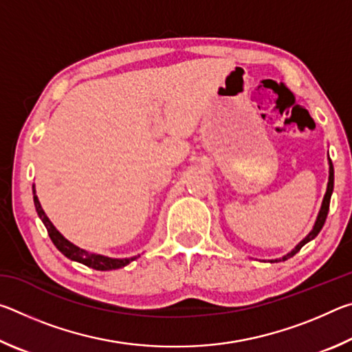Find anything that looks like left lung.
<instances>
[{
    "mask_svg": "<svg viewBox=\"0 0 352 352\" xmlns=\"http://www.w3.org/2000/svg\"><path fill=\"white\" fill-rule=\"evenodd\" d=\"M332 190H333V166H332V162L329 158V182H327V189H326V194H324V199H323V205H321V210L318 212V217H317V222H315L314 225V230L309 233L305 239H302L298 245L292 250L290 253H287L285 256H283V258L279 259H275L272 262H278V261H287L289 258H292V256H295L300 250L306 245V243L309 241H312L317 237V234L321 231V228H323V225L326 222V217H327V212H329V204H331V195H332Z\"/></svg>",
    "mask_w": 352,
    "mask_h": 352,
    "instance_id": "1",
    "label": "left lung"
}]
</instances>
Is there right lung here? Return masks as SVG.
<instances>
[{
  "label": "right lung",
  "instance_id": "right-lung-1",
  "mask_svg": "<svg viewBox=\"0 0 352 352\" xmlns=\"http://www.w3.org/2000/svg\"><path fill=\"white\" fill-rule=\"evenodd\" d=\"M34 204H35V210H37L38 217L41 219V222H43L45 226H46L47 234H50L52 243H54V245L57 247L58 252H62L71 261H77L83 265L91 267V269H94V270H102L104 272V270L121 269V267L130 264V262L135 261L136 258H140V254L133 256V258H122V259L107 258V256L88 253V252H85V250L76 247L74 243H71L69 241L65 239V237L56 230V226L51 223V220L47 219V216L43 211V208L40 206V201L37 199V195H35V190H34Z\"/></svg>",
  "mask_w": 352,
  "mask_h": 352
}]
</instances>
